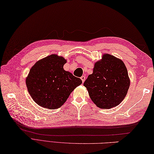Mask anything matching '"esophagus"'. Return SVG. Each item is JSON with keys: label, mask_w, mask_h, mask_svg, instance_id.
Listing matches in <instances>:
<instances>
[{"label": "esophagus", "mask_w": 154, "mask_h": 154, "mask_svg": "<svg viewBox=\"0 0 154 154\" xmlns=\"http://www.w3.org/2000/svg\"><path fill=\"white\" fill-rule=\"evenodd\" d=\"M80 78H81V80H82V83H84L85 80V77L84 76H81Z\"/></svg>", "instance_id": "obj_1"}]
</instances>
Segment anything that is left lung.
Listing matches in <instances>:
<instances>
[{
  "mask_svg": "<svg viewBox=\"0 0 154 154\" xmlns=\"http://www.w3.org/2000/svg\"><path fill=\"white\" fill-rule=\"evenodd\" d=\"M84 85L97 106L109 109L124 99L129 88L130 80L124 63L106 54L95 63L93 74L89 75Z\"/></svg>",
  "mask_w": 154,
  "mask_h": 154,
  "instance_id": "1",
  "label": "left lung"
}]
</instances>
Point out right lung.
I'll list each match as a JSON object with an SVG mask.
<instances>
[{
  "label": "right lung",
  "mask_w": 154,
  "mask_h": 154,
  "mask_svg": "<svg viewBox=\"0 0 154 154\" xmlns=\"http://www.w3.org/2000/svg\"><path fill=\"white\" fill-rule=\"evenodd\" d=\"M66 62L63 57L52 54L39 60L30 70L26 85L32 99L39 106L57 109L82 84L80 78L63 69Z\"/></svg>",
  "instance_id": "right-lung-1"
}]
</instances>
